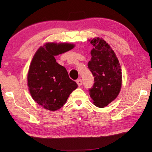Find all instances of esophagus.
<instances>
[{"label":"esophagus","instance_id":"esophagus-1","mask_svg":"<svg viewBox=\"0 0 152 152\" xmlns=\"http://www.w3.org/2000/svg\"><path fill=\"white\" fill-rule=\"evenodd\" d=\"M76 83L77 84H78V86H81L82 84V80L80 79V78H78L76 80Z\"/></svg>","mask_w":152,"mask_h":152}]
</instances>
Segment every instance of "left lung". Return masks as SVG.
Wrapping results in <instances>:
<instances>
[{"label": "left lung", "mask_w": 152, "mask_h": 152, "mask_svg": "<svg viewBox=\"0 0 152 152\" xmlns=\"http://www.w3.org/2000/svg\"><path fill=\"white\" fill-rule=\"evenodd\" d=\"M94 46L88 68L94 83L88 90L95 106L102 108L116 99L121 87L122 74L119 60L110 45L101 38L92 39Z\"/></svg>", "instance_id": "left-lung-1"}]
</instances>
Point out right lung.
Returning a JSON list of instances; mask_svg holds the SVG:
<instances>
[{"instance_id":"right-lung-1","label":"right lung","mask_w":152,"mask_h":152,"mask_svg":"<svg viewBox=\"0 0 152 152\" xmlns=\"http://www.w3.org/2000/svg\"><path fill=\"white\" fill-rule=\"evenodd\" d=\"M74 47L69 43H48L36 51L27 76L30 94L37 103L45 109L58 110L78 87L69 78L64 66L56 62L55 56Z\"/></svg>"}]
</instances>
